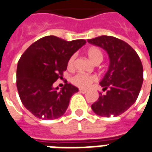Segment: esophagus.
Returning <instances> with one entry per match:
<instances>
[{"instance_id":"obj_1","label":"esophagus","mask_w":152,"mask_h":152,"mask_svg":"<svg viewBox=\"0 0 152 152\" xmlns=\"http://www.w3.org/2000/svg\"><path fill=\"white\" fill-rule=\"evenodd\" d=\"M80 91V93H81V94H86V92H87V91H86V90H85V89H80L79 90Z\"/></svg>"}]
</instances>
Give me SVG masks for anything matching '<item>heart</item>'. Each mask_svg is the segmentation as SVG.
<instances>
[{
    "label": "heart",
    "instance_id": "heart-1",
    "mask_svg": "<svg viewBox=\"0 0 152 152\" xmlns=\"http://www.w3.org/2000/svg\"><path fill=\"white\" fill-rule=\"evenodd\" d=\"M87 56L89 60L94 64H99L103 59V55H102V51L100 49L97 47H91L89 50L86 51ZM76 54H72L70 57L69 59L66 63V66L69 70H72L75 65V61H76ZM97 80V77L92 75H86L82 73H78L74 76L72 77L71 81L73 85H75L79 88L81 89H86L88 88L93 82Z\"/></svg>",
    "mask_w": 152,
    "mask_h": 152
}]
</instances>
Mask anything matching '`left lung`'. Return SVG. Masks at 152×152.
Listing matches in <instances>:
<instances>
[{
	"label": "left lung",
	"instance_id": "left-lung-1",
	"mask_svg": "<svg viewBox=\"0 0 152 152\" xmlns=\"http://www.w3.org/2000/svg\"><path fill=\"white\" fill-rule=\"evenodd\" d=\"M88 42L102 48L108 53L110 65L100 86V93L91 108L100 116H117L136 102L143 82V68L136 51L124 40L111 36L89 39Z\"/></svg>",
	"mask_w": 152,
	"mask_h": 152
}]
</instances>
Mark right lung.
<instances>
[{
    "instance_id": "1",
    "label": "right lung",
    "mask_w": 152,
    "mask_h": 152,
    "mask_svg": "<svg viewBox=\"0 0 152 152\" xmlns=\"http://www.w3.org/2000/svg\"><path fill=\"white\" fill-rule=\"evenodd\" d=\"M83 39L72 41L47 36L31 44L18 60L17 89L22 103L31 114L42 120L62 116L78 88L66 83L62 89L53 88L62 79L69 58L82 47Z\"/></svg>"
}]
</instances>
